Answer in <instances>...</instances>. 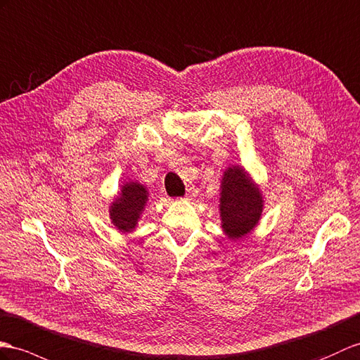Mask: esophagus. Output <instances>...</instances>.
Returning a JSON list of instances; mask_svg holds the SVG:
<instances>
[{
	"instance_id": "esophagus-1",
	"label": "esophagus",
	"mask_w": 360,
	"mask_h": 360,
	"mask_svg": "<svg viewBox=\"0 0 360 360\" xmlns=\"http://www.w3.org/2000/svg\"><path fill=\"white\" fill-rule=\"evenodd\" d=\"M189 195H191V191H189V194H186V200H188V197H189Z\"/></svg>"
}]
</instances>
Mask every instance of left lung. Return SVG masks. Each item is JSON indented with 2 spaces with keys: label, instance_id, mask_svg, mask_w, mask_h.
Masks as SVG:
<instances>
[{
  "label": "left lung",
  "instance_id": "1",
  "mask_svg": "<svg viewBox=\"0 0 360 360\" xmlns=\"http://www.w3.org/2000/svg\"><path fill=\"white\" fill-rule=\"evenodd\" d=\"M264 200L259 186L243 166H229L221 177L220 220L231 240L250 233L261 220Z\"/></svg>",
  "mask_w": 360,
  "mask_h": 360
}]
</instances>
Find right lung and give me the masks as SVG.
Masks as SVG:
<instances>
[{
  "label": "right lung",
  "mask_w": 360,
  "mask_h": 360,
  "mask_svg": "<svg viewBox=\"0 0 360 360\" xmlns=\"http://www.w3.org/2000/svg\"><path fill=\"white\" fill-rule=\"evenodd\" d=\"M148 191L139 181H127L120 186L119 195L110 205V220L119 232H133L145 210Z\"/></svg>",
  "instance_id": "add662e5"
}]
</instances>
